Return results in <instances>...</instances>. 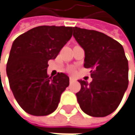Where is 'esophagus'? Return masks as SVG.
<instances>
[{"mask_svg": "<svg viewBox=\"0 0 135 135\" xmlns=\"http://www.w3.org/2000/svg\"><path fill=\"white\" fill-rule=\"evenodd\" d=\"M74 81H75V79L73 77V76H70L69 77V82L70 83H73V82H74Z\"/></svg>", "mask_w": 135, "mask_h": 135, "instance_id": "obj_1", "label": "esophagus"}]
</instances>
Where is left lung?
Returning <instances> with one entry per match:
<instances>
[{"mask_svg": "<svg viewBox=\"0 0 135 135\" xmlns=\"http://www.w3.org/2000/svg\"><path fill=\"white\" fill-rule=\"evenodd\" d=\"M73 36L85 51L84 67L91 70L90 83L79 80L76 93L81 109L93 117H105L118 107L128 85V62L123 46L95 30L73 27Z\"/></svg>", "mask_w": 135, "mask_h": 135, "instance_id": "left-lung-1", "label": "left lung"}]
</instances>
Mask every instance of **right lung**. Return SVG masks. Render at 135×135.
Listing matches in <instances>:
<instances>
[{
    "instance_id": "right-lung-1",
    "label": "right lung",
    "mask_w": 135,
    "mask_h": 135,
    "mask_svg": "<svg viewBox=\"0 0 135 135\" xmlns=\"http://www.w3.org/2000/svg\"><path fill=\"white\" fill-rule=\"evenodd\" d=\"M72 32L69 27L40 26L13 41L7 75L14 98L28 114L48 115L58 107L69 78L62 73L49 77L48 61L56 59L72 37Z\"/></svg>"
}]
</instances>
